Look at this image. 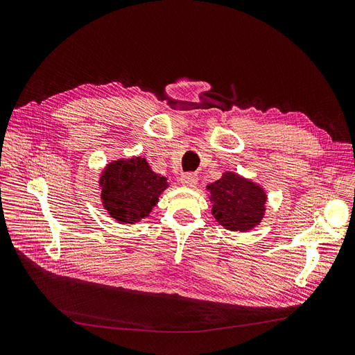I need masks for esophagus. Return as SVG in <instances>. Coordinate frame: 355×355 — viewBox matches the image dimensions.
<instances>
[{
    "mask_svg": "<svg viewBox=\"0 0 355 355\" xmlns=\"http://www.w3.org/2000/svg\"><path fill=\"white\" fill-rule=\"evenodd\" d=\"M180 181L184 187H196V184L198 182V177L194 173H186L181 175Z\"/></svg>",
    "mask_w": 355,
    "mask_h": 355,
    "instance_id": "esophagus-1",
    "label": "esophagus"
}]
</instances>
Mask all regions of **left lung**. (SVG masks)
<instances>
[{"mask_svg":"<svg viewBox=\"0 0 355 355\" xmlns=\"http://www.w3.org/2000/svg\"><path fill=\"white\" fill-rule=\"evenodd\" d=\"M211 214L229 230L254 229L263 220L267 194L263 187L235 173H225L220 180L209 184Z\"/></svg>","mask_w":355,"mask_h":355,"instance_id":"obj_1","label":"left lung"}]
</instances>
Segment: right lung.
<instances>
[{"mask_svg": "<svg viewBox=\"0 0 355 355\" xmlns=\"http://www.w3.org/2000/svg\"><path fill=\"white\" fill-rule=\"evenodd\" d=\"M103 206L119 223H136L157 206L168 187L166 178L155 174L145 158L113 161L100 177Z\"/></svg>", "mask_w": 355, "mask_h": 355, "instance_id": "add662e5", "label": "right lung"}]
</instances>
